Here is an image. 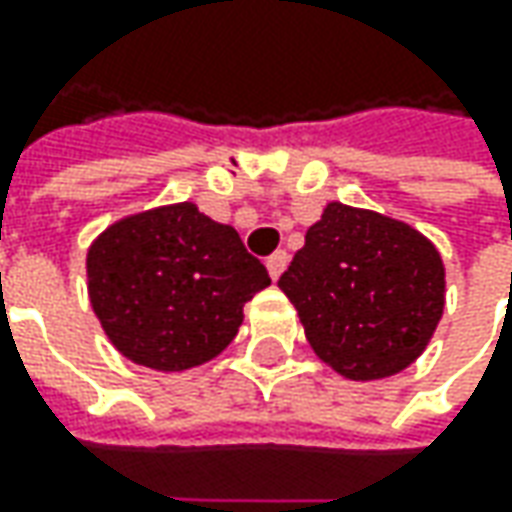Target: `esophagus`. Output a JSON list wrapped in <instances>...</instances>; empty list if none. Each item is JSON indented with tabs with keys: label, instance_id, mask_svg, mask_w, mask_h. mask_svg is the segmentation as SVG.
I'll list each match as a JSON object with an SVG mask.
<instances>
[{
	"label": "esophagus",
	"instance_id": "1",
	"mask_svg": "<svg viewBox=\"0 0 512 512\" xmlns=\"http://www.w3.org/2000/svg\"><path fill=\"white\" fill-rule=\"evenodd\" d=\"M265 265H267V273H270V279L276 282V279L282 276V270L287 267V253L285 250H276V253H270Z\"/></svg>",
	"mask_w": 512,
	"mask_h": 512
}]
</instances>
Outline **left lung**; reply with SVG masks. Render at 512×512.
I'll use <instances>...</instances> for the list:
<instances>
[{"instance_id": "obj_1", "label": "left lung", "mask_w": 512, "mask_h": 512, "mask_svg": "<svg viewBox=\"0 0 512 512\" xmlns=\"http://www.w3.org/2000/svg\"><path fill=\"white\" fill-rule=\"evenodd\" d=\"M319 359L356 382L404 370L442 319L444 265L410 225L327 205L279 279Z\"/></svg>"}]
</instances>
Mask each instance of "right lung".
<instances>
[{
	"label": "right lung",
	"instance_id": "right-lung-1",
	"mask_svg": "<svg viewBox=\"0 0 512 512\" xmlns=\"http://www.w3.org/2000/svg\"><path fill=\"white\" fill-rule=\"evenodd\" d=\"M270 285L230 225L196 205L156 207L110 225L88 250L90 305L130 362L187 370L219 356L242 307Z\"/></svg>",
	"mask_w": 512,
	"mask_h": 512
}]
</instances>
